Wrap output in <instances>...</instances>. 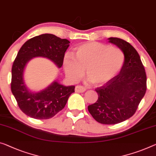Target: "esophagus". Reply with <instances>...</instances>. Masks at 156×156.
Segmentation results:
<instances>
[{"label": "esophagus", "mask_w": 156, "mask_h": 156, "mask_svg": "<svg viewBox=\"0 0 156 156\" xmlns=\"http://www.w3.org/2000/svg\"><path fill=\"white\" fill-rule=\"evenodd\" d=\"M86 90V88L83 86H76L75 87V91L77 93H83Z\"/></svg>", "instance_id": "obj_1"}]
</instances>
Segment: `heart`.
<instances>
[{"label":"heart","mask_w":156,"mask_h":156,"mask_svg":"<svg viewBox=\"0 0 156 156\" xmlns=\"http://www.w3.org/2000/svg\"><path fill=\"white\" fill-rule=\"evenodd\" d=\"M125 54L117 47L104 43H85L75 49V57L67 54L63 58V68L71 81H76L86 75L95 85L112 80L121 70Z\"/></svg>","instance_id":"heart-1"}]
</instances>
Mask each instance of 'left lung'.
<instances>
[{
    "label": "left lung",
    "mask_w": 156,
    "mask_h": 156,
    "mask_svg": "<svg viewBox=\"0 0 156 156\" xmlns=\"http://www.w3.org/2000/svg\"><path fill=\"white\" fill-rule=\"evenodd\" d=\"M125 54L120 73L95 91L98 99L88 109L95 121L113 125L133 116L147 91V75L138 52L130 43L118 37H109Z\"/></svg>",
    "instance_id": "1"
}]
</instances>
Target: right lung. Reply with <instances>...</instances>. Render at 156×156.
Instances as JSON below:
<instances>
[{"label":"right lung","mask_w":156,"mask_h":156,"mask_svg":"<svg viewBox=\"0 0 156 156\" xmlns=\"http://www.w3.org/2000/svg\"><path fill=\"white\" fill-rule=\"evenodd\" d=\"M69 43L67 39L46 33L30 38L19 51L12 68L11 90L20 109L31 118L41 120L54 117L66 106L75 86H65L54 81L42 91L30 92L23 79L26 63L34 57L41 56L61 68Z\"/></svg>","instance_id":"1"}]
</instances>
